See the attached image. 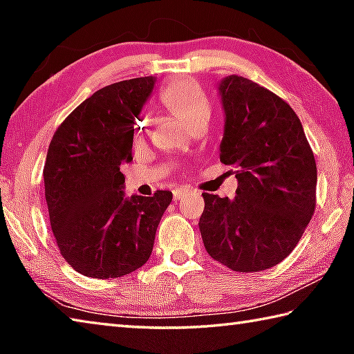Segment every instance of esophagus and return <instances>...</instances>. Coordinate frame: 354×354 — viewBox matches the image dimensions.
I'll list each match as a JSON object with an SVG mask.
<instances>
[{
    "label": "esophagus",
    "instance_id": "obj_1",
    "mask_svg": "<svg viewBox=\"0 0 354 354\" xmlns=\"http://www.w3.org/2000/svg\"><path fill=\"white\" fill-rule=\"evenodd\" d=\"M190 192H192V190H189V189H176V190H173V200L179 201V200L183 198V196L190 194Z\"/></svg>",
    "mask_w": 354,
    "mask_h": 354
}]
</instances>
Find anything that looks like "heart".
Here are the masks:
<instances>
[{"label": "heart", "mask_w": 354, "mask_h": 354, "mask_svg": "<svg viewBox=\"0 0 354 354\" xmlns=\"http://www.w3.org/2000/svg\"><path fill=\"white\" fill-rule=\"evenodd\" d=\"M159 101L165 111L178 117L190 129L201 120H207L211 115V101L200 82L192 77H179L167 84L159 93ZM137 124H139V131H145L148 118L143 115Z\"/></svg>", "instance_id": "obj_1"}]
</instances>
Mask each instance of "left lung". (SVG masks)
I'll list each match as a JSON object with an SVG mask.
<instances>
[{
  "mask_svg": "<svg viewBox=\"0 0 354 354\" xmlns=\"http://www.w3.org/2000/svg\"><path fill=\"white\" fill-rule=\"evenodd\" d=\"M220 160L236 167L232 200L203 194L200 231L212 259L241 273L289 256L315 211L317 165L301 122L278 95L243 76L220 82Z\"/></svg>",
  "mask_w": 354,
  "mask_h": 354,
  "instance_id": "obj_1",
  "label": "left lung"
}]
</instances>
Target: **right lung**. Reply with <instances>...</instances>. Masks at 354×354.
<instances>
[{"instance_id": "right-lung-1", "label": "right lung", "mask_w": 354, "mask_h": 354, "mask_svg": "<svg viewBox=\"0 0 354 354\" xmlns=\"http://www.w3.org/2000/svg\"><path fill=\"white\" fill-rule=\"evenodd\" d=\"M154 76L113 82L76 107L48 148L44 181L59 251L77 273L120 278L151 256L171 192L124 198L120 165L131 162L134 122Z\"/></svg>"}]
</instances>
